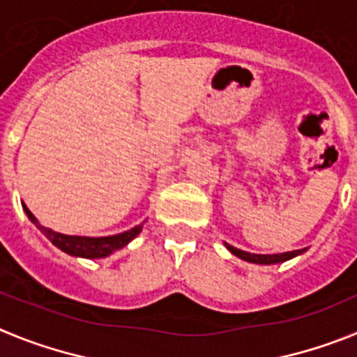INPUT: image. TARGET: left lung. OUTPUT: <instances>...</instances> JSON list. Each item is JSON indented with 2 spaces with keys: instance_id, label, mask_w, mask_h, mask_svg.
Returning a JSON list of instances; mask_svg holds the SVG:
<instances>
[{
  "instance_id": "8db88e82",
  "label": "left lung",
  "mask_w": 357,
  "mask_h": 357,
  "mask_svg": "<svg viewBox=\"0 0 357 357\" xmlns=\"http://www.w3.org/2000/svg\"><path fill=\"white\" fill-rule=\"evenodd\" d=\"M227 247V250L230 252L232 255L239 257V259L247 261V263H254V264H277V263H284V261L293 259L296 255L304 254L307 248H302V250H291V252H282V254H250V252L239 250V248L232 247L229 243H223Z\"/></svg>"
}]
</instances>
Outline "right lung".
I'll return each instance as SVG.
<instances>
[{
	"label": "right lung",
	"mask_w": 357,
	"mask_h": 357,
	"mask_svg": "<svg viewBox=\"0 0 357 357\" xmlns=\"http://www.w3.org/2000/svg\"><path fill=\"white\" fill-rule=\"evenodd\" d=\"M23 209L24 213H26L28 220H30V222L33 223V225H36L56 248H61L62 252H66V254L69 255H75V257H85V259H102V257H107V255H110L112 252L121 250L123 247H127L128 243L143 230V223H141V225H135L134 229L125 230L121 234L114 236H102V238L68 236L61 234V232H55V230L48 229V227L40 225L39 220L30 213V209H28L24 204Z\"/></svg>",
	"instance_id": "add662e5"
}]
</instances>
